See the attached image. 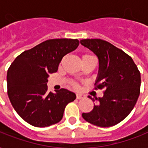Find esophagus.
I'll use <instances>...</instances> for the list:
<instances>
[{"label":"esophagus","instance_id":"34e87169","mask_svg":"<svg viewBox=\"0 0 148 148\" xmlns=\"http://www.w3.org/2000/svg\"><path fill=\"white\" fill-rule=\"evenodd\" d=\"M76 98H77V99H83V98H85V95H82V94H78V93H77V95H76Z\"/></svg>","mask_w":148,"mask_h":148}]
</instances>
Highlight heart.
<instances>
[{"instance_id": "1", "label": "heart", "mask_w": 148, "mask_h": 148, "mask_svg": "<svg viewBox=\"0 0 148 148\" xmlns=\"http://www.w3.org/2000/svg\"><path fill=\"white\" fill-rule=\"evenodd\" d=\"M86 55H87V54H86Z\"/></svg>"}]
</instances>
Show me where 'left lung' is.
Returning <instances> with one entry per match:
<instances>
[{
    "mask_svg": "<svg viewBox=\"0 0 148 148\" xmlns=\"http://www.w3.org/2000/svg\"><path fill=\"white\" fill-rule=\"evenodd\" d=\"M82 45L99 58L95 89H103L102 98H89L95 102L93 110L82 113L85 120L101 127L118 124L133 110L140 93V73L131 57L110 42L101 39H82Z\"/></svg>",
    "mask_w": 148,
    "mask_h": 148,
    "instance_id": "left-lung-1",
    "label": "left lung"
}]
</instances>
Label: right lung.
Returning a JSON list of instances; mask_svg holds the SVG:
<instances>
[{"mask_svg":"<svg viewBox=\"0 0 148 148\" xmlns=\"http://www.w3.org/2000/svg\"><path fill=\"white\" fill-rule=\"evenodd\" d=\"M78 45L77 39H49L21 53L11 64L7 72L8 95L26 123L45 127L62 120L66 106L76 95L64 88L48 92V77L58 71L62 58Z\"/></svg>","mask_w":148,"mask_h":148,"instance_id":"add662e5","label":"right lung"}]
</instances>
